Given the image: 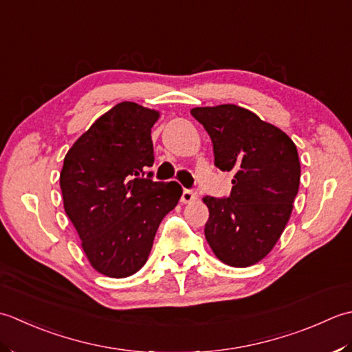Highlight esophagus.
<instances>
[{
  "instance_id": "esophagus-1",
  "label": "esophagus",
  "mask_w": 352,
  "mask_h": 352,
  "mask_svg": "<svg viewBox=\"0 0 352 352\" xmlns=\"http://www.w3.org/2000/svg\"><path fill=\"white\" fill-rule=\"evenodd\" d=\"M196 199H197V192H196V191H192V190H184L182 197H181V202H182V204H191V202H195Z\"/></svg>"
}]
</instances>
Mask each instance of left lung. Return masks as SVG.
Here are the masks:
<instances>
[{"mask_svg":"<svg viewBox=\"0 0 352 352\" xmlns=\"http://www.w3.org/2000/svg\"><path fill=\"white\" fill-rule=\"evenodd\" d=\"M191 116L211 136L217 168L234 173L228 199L204 197L208 245L228 266H254L275 248L292 216L300 181L295 142L235 104L195 107Z\"/></svg>","mask_w":352,"mask_h":352,"instance_id":"1","label":"left lung"}]
</instances>
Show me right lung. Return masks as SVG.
I'll use <instances>...</instances> for the list:
<instances>
[{"mask_svg": "<svg viewBox=\"0 0 352 352\" xmlns=\"http://www.w3.org/2000/svg\"><path fill=\"white\" fill-rule=\"evenodd\" d=\"M160 111L121 102L68 150L60 171L63 208L98 274L127 278L144 266L157 228L182 196L153 182L152 127Z\"/></svg>", "mask_w": 352, "mask_h": 352, "instance_id": "1", "label": "right lung"}]
</instances>
